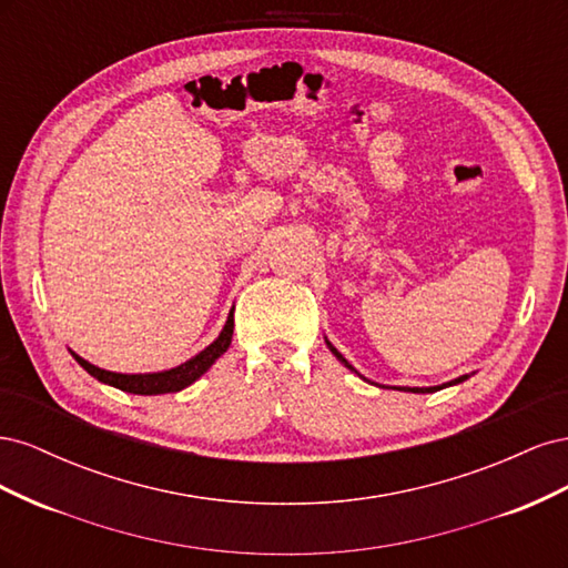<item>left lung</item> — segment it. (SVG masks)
Instances as JSON below:
<instances>
[{
  "label": "left lung",
  "mask_w": 568,
  "mask_h": 568,
  "mask_svg": "<svg viewBox=\"0 0 568 568\" xmlns=\"http://www.w3.org/2000/svg\"><path fill=\"white\" fill-rule=\"evenodd\" d=\"M324 343H326V348H329L332 353H334V357L338 359V363L341 365H346L351 372H355L357 376H359V379H365V382H369L367 379V376H363V374H359L351 363H348V359L346 357H343L334 346H332V341L329 338H326L324 336ZM469 376L471 374H462V376H457V379H453V382H448V384H440V386H384V384H374V382H369V384H374V386H379V388H393V390H409V393H434V390H440V388H448V386H455V384H462V382H467L469 379Z\"/></svg>",
  "instance_id": "obj_1"
}]
</instances>
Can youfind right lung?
<instances>
[{
	"label": "right lung",
	"instance_id": "right-lung-1",
	"mask_svg": "<svg viewBox=\"0 0 568 568\" xmlns=\"http://www.w3.org/2000/svg\"><path fill=\"white\" fill-rule=\"evenodd\" d=\"M232 334H234V307L227 315L225 326H222L220 336L211 343V346H205L201 353H196L194 357H189L186 363L173 367V369H163V372H146V374H123V372H109V369H101L88 359L80 357L78 353L71 351V355L75 357V363L88 372L90 376H94L97 382L101 384H109L113 388H120L125 393H134V395H161V393H178L186 386H192L199 376H203L213 367L215 359L227 353L230 343H232Z\"/></svg>",
	"mask_w": 568,
	"mask_h": 568
}]
</instances>
